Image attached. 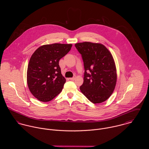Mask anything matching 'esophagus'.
Instances as JSON below:
<instances>
[{"instance_id": "1", "label": "esophagus", "mask_w": 149, "mask_h": 149, "mask_svg": "<svg viewBox=\"0 0 149 149\" xmlns=\"http://www.w3.org/2000/svg\"><path fill=\"white\" fill-rule=\"evenodd\" d=\"M75 79H76V77H72V78H69V80H72V81H73V80H75Z\"/></svg>"}]
</instances>
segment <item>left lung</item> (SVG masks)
I'll return each mask as SVG.
<instances>
[{"label": "left lung", "instance_id": "left-lung-1", "mask_svg": "<svg viewBox=\"0 0 149 149\" xmlns=\"http://www.w3.org/2000/svg\"><path fill=\"white\" fill-rule=\"evenodd\" d=\"M75 47L81 54L85 69L81 92L93 104L104 102L113 93L117 80L111 53L98 43H77Z\"/></svg>", "mask_w": 149, "mask_h": 149}]
</instances>
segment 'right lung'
Returning <instances> with one entry per match:
<instances>
[{
	"mask_svg": "<svg viewBox=\"0 0 149 149\" xmlns=\"http://www.w3.org/2000/svg\"><path fill=\"white\" fill-rule=\"evenodd\" d=\"M72 44L53 43L38 47L32 54L27 68V82L32 95L47 102L57 96L66 82L60 60L71 49Z\"/></svg>",
	"mask_w": 149,
	"mask_h": 149,
	"instance_id": "obj_1",
	"label": "right lung"
}]
</instances>
